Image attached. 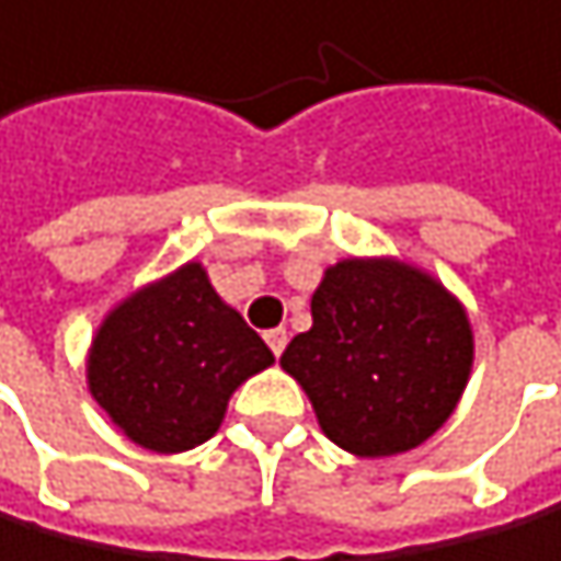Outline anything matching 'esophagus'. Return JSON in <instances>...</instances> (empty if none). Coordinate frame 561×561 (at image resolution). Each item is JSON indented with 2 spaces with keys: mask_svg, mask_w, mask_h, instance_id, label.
<instances>
[{
  "mask_svg": "<svg viewBox=\"0 0 561 561\" xmlns=\"http://www.w3.org/2000/svg\"><path fill=\"white\" fill-rule=\"evenodd\" d=\"M263 339H266V346L274 350V356H280V353H284V346H287V332H284V329H271V332H263Z\"/></svg>",
  "mask_w": 561,
  "mask_h": 561,
  "instance_id": "esophagus-1",
  "label": "esophagus"
}]
</instances>
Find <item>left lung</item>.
Here are the masks:
<instances>
[{
  "label": "left lung",
  "mask_w": 561,
  "mask_h": 561,
  "mask_svg": "<svg viewBox=\"0 0 561 561\" xmlns=\"http://www.w3.org/2000/svg\"><path fill=\"white\" fill-rule=\"evenodd\" d=\"M339 449L401 456L453 417L473 374L462 301L398 256H346L311 295V329L280 356Z\"/></svg>",
  "instance_id": "obj_1"
}]
</instances>
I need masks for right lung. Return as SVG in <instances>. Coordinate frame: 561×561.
Masks as SVG:
<instances>
[{"label":"right lung","mask_w":561,"mask_h":561,"mask_svg":"<svg viewBox=\"0 0 561 561\" xmlns=\"http://www.w3.org/2000/svg\"><path fill=\"white\" fill-rule=\"evenodd\" d=\"M271 363L266 342L219 298L205 266L187 260L102 318L84 380L129 442L174 456L219 432L236 387Z\"/></svg>","instance_id":"add662e5"}]
</instances>
